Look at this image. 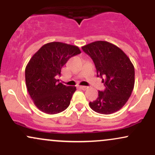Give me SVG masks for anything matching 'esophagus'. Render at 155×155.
Wrapping results in <instances>:
<instances>
[{"label":"esophagus","mask_w":155,"mask_h":155,"mask_svg":"<svg viewBox=\"0 0 155 155\" xmlns=\"http://www.w3.org/2000/svg\"><path fill=\"white\" fill-rule=\"evenodd\" d=\"M79 88L81 89L82 90H86L87 89H88V87H87V86H80Z\"/></svg>","instance_id":"34e87169"}]
</instances>
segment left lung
<instances>
[{
    "label": "left lung",
    "mask_w": 155,
    "mask_h": 155,
    "mask_svg": "<svg viewBox=\"0 0 155 155\" xmlns=\"http://www.w3.org/2000/svg\"><path fill=\"white\" fill-rule=\"evenodd\" d=\"M95 64L97 77L102 78L104 91L90 106L102 114H110L121 109L128 101L135 84V69L122 49L109 42L97 41L81 47Z\"/></svg>",
    "instance_id": "obj_1"
}]
</instances>
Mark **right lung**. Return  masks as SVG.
Listing matches in <instances>:
<instances>
[{
    "instance_id": "1",
    "label": "right lung",
    "mask_w": 155,
    "mask_h": 155,
    "mask_svg": "<svg viewBox=\"0 0 155 155\" xmlns=\"http://www.w3.org/2000/svg\"><path fill=\"white\" fill-rule=\"evenodd\" d=\"M81 53L76 46L51 42L44 44L33 54L25 68L28 93L40 111L54 114L68 107L76 87L58 83L56 76L73 56Z\"/></svg>"
}]
</instances>
